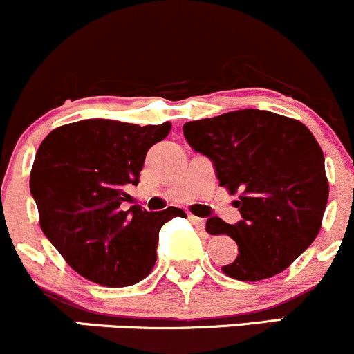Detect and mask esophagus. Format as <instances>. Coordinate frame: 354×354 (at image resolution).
<instances>
[{
  "label": "esophagus",
  "mask_w": 354,
  "mask_h": 354,
  "mask_svg": "<svg viewBox=\"0 0 354 354\" xmlns=\"http://www.w3.org/2000/svg\"><path fill=\"white\" fill-rule=\"evenodd\" d=\"M190 221L194 223L195 226H197L198 230H202L205 226V219L204 218H198V216H194V214H190Z\"/></svg>",
  "instance_id": "esophagus-1"
}]
</instances>
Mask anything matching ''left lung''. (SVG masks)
<instances>
[{
	"label": "left lung",
	"instance_id": "left-lung-1",
	"mask_svg": "<svg viewBox=\"0 0 354 354\" xmlns=\"http://www.w3.org/2000/svg\"><path fill=\"white\" fill-rule=\"evenodd\" d=\"M183 135L212 160L219 187L239 192L240 219L209 218L211 235H228L239 256L223 273L242 282L270 279L313 243L328 201L320 145L303 122L257 109L192 121Z\"/></svg>",
	"mask_w": 354,
	"mask_h": 354
}]
</instances>
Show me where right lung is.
I'll return each instance as SVG.
<instances>
[{
	"mask_svg": "<svg viewBox=\"0 0 354 354\" xmlns=\"http://www.w3.org/2000/svg\"><path fill=\"white\" fill-rule=\"evenodd\" d=\"M171 122L138 126L86 119L53 129L30 169V194L46 239L74 272L105 287H128L152 272L164 223L187 218L181 209L122 211L129 185Z\"/></svg>",
	"mask_w": 354,
	"mask_h": 354,
	"instance_id": "obj_1",
	"label": "right lung"
}]
</instances>
